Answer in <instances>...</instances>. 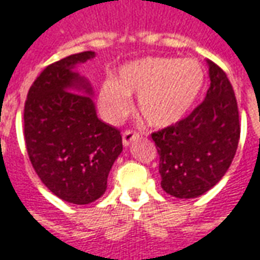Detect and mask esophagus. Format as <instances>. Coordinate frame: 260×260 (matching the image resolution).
Returning <instances> with one entry per match:
<instances>
[{
	"instance_id": "esophagus-1",
	"label": "esophagus",
	"mask_w": 260,
	"mask_h": 260,
	"mask_svg": "<svg viewBox=\"0 0 260 260\" xmlns=\"http://www.w3.org/2000/svg\"><path fill=\"white\" fill-rule=\"evenodd\" d=\"M136 139H139V133H136L133 130H126V132L123 133V145H124V147L130 145V143L134 141Z\"/></svg>"
}]
</instances>
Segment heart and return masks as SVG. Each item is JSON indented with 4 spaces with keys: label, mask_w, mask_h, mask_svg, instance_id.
I'll return each instance as SVG.
<instances>
[{
    "label": "heart",
    "mask_w": 260,
    "mask_h": 260,
    "mask_svg": "<svg viewBox=\"0 0 260 260\" xmlns=\"http://www.w3.org/2000/svg\"><path fill=\"white\" fill-rule=\"evenodd\" d=\"M204 70L193 58L145 57L123 66L119 80L108 78L99 89V108L112 123L123 120L139 96V110L154 127L178 123L192 109L204 85Z\"/></svg>",
    "instance_id": "obj_1"
}]
</instances>
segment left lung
I'll return each instance as SVG.
<instances>
[{"mask_svg": "<svg viewBox=\"0 0 260 260\" xmlns=\"http://www.w3.org/2000/svg\"><path fill=\"white\" fill-rule=\"evenodd\" d=\"M209 64L210 88L190 115L151 134L159 155L161 186L179 199L199 198L233 162L241 134L238 105L227 74Z\"/></svg>", "mask_w": 260, "mask_h": 260, "instance_id": "8db88e82", "label": "left lung"}]
</instances>
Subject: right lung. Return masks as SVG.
Returning a JSON list of instances; mask_svg holds the SVG:
<instances>
[{"label": "right lung", "mask_w": 260, "mask_h": 260, "mask_svg": "<svg viewBox=\"0 0 260 260\" xmlns=\"http://www.w3.org/2000/svg\"><path fill=\"white\" fill-rule=\"evenodd\" d=\"M95 57L84 51L47 66L27 92L23 136L33 169L57 198L88 204L101 198L120 155V132L99 120L89 82L77 64Z\"/></svg>", "instance_id": "1"}]
</instances>
